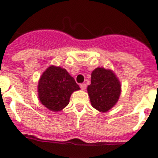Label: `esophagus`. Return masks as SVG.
<instances>
[{
  "label": "esophagus",
  "instance_id": "esophagus-1",
  "mask_svg": "<svg viewBox=\"0 0 158 158\" xmlns=\"http://www.w3.org/2000/svg\"><path fill=\"white\" fill-rule=\"evenodd\" d=\"M80 88L82 89V90H85L86 88V83H81L80 84Z\"/></svg>",
  "mask_w": 158,
  "mask_h": 158
}]
</instances>
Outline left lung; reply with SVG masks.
Returning a JSON list of instances; mask_svg holds the SVG:
<instances>
[{"label": "left lung", "mask_w": 158, "mask_h": 158, "mask_svg": "<svg viewBox=\"0 0 158 158\" xmlns=\"http://www.w3.org/2000/svg\"><path fill=\"white\" fill-rule=\"evenodd\" d=\"M87 92L92 106L106 113L118 102L121 85L113 71L97 68L91 73V83L87 86Z\"/></svg>", "instance_id": "1"}]
</instances>
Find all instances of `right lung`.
Listing matches in <instances>:
<instances>
[{"mask_svg": "<svg viewBox=\"0 0 158 158\" xmlns=\"http://www.w3.org/2000/svg\"><path fill=\"white\" fill-rule=\"evenodd\" d=\"M80 89L66 69L49 66L38 81V95L45 107L58 112L66 107L74 91Z\"/></svg>", "mask_w": 158, "mask_h": 158, "instance_id": "add662e5", "label": "right lung"}]
</instances>
